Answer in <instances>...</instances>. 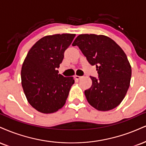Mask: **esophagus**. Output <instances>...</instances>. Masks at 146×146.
Here are the masks:
<instances>
[{
    "instance_id": "1",
    "label": "esophagus",
    "mask_w": 146,
    "mask_h": 146,
    "mask_svg": "<svg viewBox=\"0 0 146 146\" xmlns=\"http://www.w3.org/2000/svg\"><path fill=\"white\" fill-rule=\"evenodd\" d=\"M82 78V76H78V75H75V76H74V78L75 79V80H80V79Z\"/></svg>"
}]
</instances>
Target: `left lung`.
I'll return each instance as SVG.
<instances>
[{"label": "left lung", "instance_id": "left-lung-1", "mask_svg": "<svg viewBox=\"0 0 146 146\" xmlns=\"http://www.w3.org/2000/svg\"><path fill=\"white\" fill-rule=\"evenodd\" d=\"M72 45L79 47L99 78L90 76L92 86L85 90L87 101L99 111L120 104L130 86L131 66L127 56L113 40L105 35H80Z\"/></svg>", "mask_w": 146, "mask_h": 146}]
</instances>
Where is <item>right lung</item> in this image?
<instances>
[{
	"label": "right lung",
	"instance_id": "obj_1",
	"mask_svg": "<svg viewBox=\"0 0 146 146\" xmlns=\"http://www.w3.org/2000/svg\"><path fill=\"white\" fill-rule=\"evenodd\" d=\"M75 34H57L41 38L28 52L21 79L29 103L38 111L51 113L65 104L75 80L59 74L58 68Z\"/></svg>",
	"mask_w": 146,
	"mask_h": 146
}]
</instances>
